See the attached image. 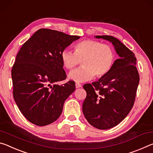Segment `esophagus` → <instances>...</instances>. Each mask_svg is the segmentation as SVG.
I'll use <instances>...</instances> for the list:
<instances>
[{
  "mask_svg": "<svg viewBox=\"0 0 153 153\" xmlns=\"http://www.w3.org/2000/svg\"><path fill=\"white\" fill-rule=\"evenodd\" d=\"M75 87H76V89H78V88H81L82 85L81 84H79V83H78V82H76V83L75 84Z\"/></svg>",
  "mask_w": 153,
  "mask_h": 153,
  "instance_id": "1",
  "label": "esophagus"
}]
</instances>
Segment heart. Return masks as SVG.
I'll list each match as a JSON object with an SVG mask.
<instances>
[{"label": "heart", "mask_w": 153, "mask_h": 153, "mask_svg": "<svg viewBox=\"0 0 153 153\" xmlns=\"http://www.w3.org/2000/svg\"><path fill=\"white\" fill-rule=\"evenodd\" d=\"M64 67L72 70L81 61V67L71 71L69 79L76 82L89 81L96 75L97 78L106 75L114 64L116 54L109 45L94 40H85L74 46V53L68 49L62 51Z\"/></svg>", "instance_id": "b5f03b06"}]
</instances>
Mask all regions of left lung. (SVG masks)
Instances as JSON below:
<instances>
[{
	"instance_id": "left-lung-1",
	"label": "left lung",
	"mask_w": 153,
	"mask_h": 153,
	"mask_svg": "<svg viewBox=\"0 0 153 153\" xmlns=\"http://www.w3.org/2000/svg\"><path fill=\"white\" fill-rule=\"evenodd\" d=\"M112 42L119 58L108 73L92 84L84 85L87 96L82 112L90 125L99 129L114 127L134 106L140 76L134 53L117 38L96 36Z\"/></svg>"
}]
</instances>
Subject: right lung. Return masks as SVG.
Returning a JSON list of instances; mask_svg holds the SVG:
<instances>
[{
	"mask_svg": "<svg viewBox=\"0 0 153 153\" xmlns=\"http://www.w3.org/2000/svg\"><path fill=\"white\" fill-rule=\"evenodd\" d=\"M79 39L57 30L40 29L17 55L11 71L13 97L24 116L36 126L56 121L65 100L74 91L73 81L63 85L55 82L66 78L62 51Z\"/></svg>",
	"mask_w": 153,
	"mask_h": 153,
	"instance_id": "obj_1",
	"label": "right lung"
}]
</instances>
